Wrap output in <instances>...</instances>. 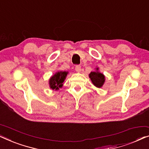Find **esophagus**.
<instances>
[{
  "instance_id": "34e87169",
  "label": "esophagus",
  "mask_w": 149,
  "mask_h": 149,
  "mask_svg": "<svg viewBox=\"0 0 149 149\" xmlns=\"http://www.w3.org/2000/svg\"><path fill=\"white\" fill-rule=\"evenodd\" d=\"M75 70H76L77 72H80L81 70V66H79V65H77V66H75Z\"/></svg>"
}]
</instances>
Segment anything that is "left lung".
<instances>
[{"label": "left lung", "instance_id": "1", "mask_svg": "<svg viewBox=\"0 0 149 149\" xmlns=\"http://www.w3.org/2000/svg\"><path fill=\"white\" fill-rule=\"evenodd\" d=\"M89 78L91 79V82L96 87L100 88L102 87L105 82V77L103 74L98 71V68H96V71L91 72L89 74Z\"/></svg>", "mask_w": 149, "mask_h": 149}]
</instances>
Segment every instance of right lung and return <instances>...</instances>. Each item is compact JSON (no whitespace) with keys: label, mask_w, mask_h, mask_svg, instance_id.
<instances>
[{"label":"right lung","mask_w":149,"mask_h":149,"mask_svg":"<svg viewBox=\"0 0 149 149\" xmlns=\"http://www.w3.org/2000/svg\"><path fill=\"white\" fill-rule=\"evenodd\" d=\"M68 72L66 71H58L56 74L51 77L49 81V84L51 89L58 90L63 86V83L66 79L68 74Z\"/></svg>","instance_id":"1"}]
</instances>
